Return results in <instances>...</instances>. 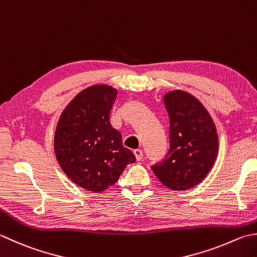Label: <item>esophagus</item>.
Returning <instances> with one entry per match:
<instances>
[{
    "label": "esophagus",
    "mask_w": 257,
    "mask_h": 257,
    "mask_svg": "<svg viewBox=\"0 0 257 257\" xmlns=\"http://www.w3.org/2000/svg\"><path fill=\"white\" fill-rule=\"evenodd\" d=\"M134 154H135V156H136V159H137V160H142V159H143V157H144V153H143V150H140V149H136V150H134Z\"/></svg>",
    "instance_id": "1"
}]
</instances>
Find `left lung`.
Returning <instances> with one entry per match:
<instances>
[{
    "instance_id": "left-lung-1",
    "label": "left lung",
    "mask_w": 257,
    "mask_h": 257,
    "mask_svg": "<svg viewBox=\"0 0 257 257\" xmlns=\"http://www.w3.org/2000/svg\"><path fill=\"white\" fill-rule=\"evenodd\" d=\"M164 103L169 117V149L152 169L170 189L192 188L205 178L217 157L215 124L204 105L187 92L170 91Z\"/></svg>"
}]
</instances>
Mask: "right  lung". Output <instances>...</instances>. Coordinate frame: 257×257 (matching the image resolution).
I'll return each mask as SVG.
<instances>
[{"label":"right lung","instance_id":"right-lung-1","mask_svg":"<svg viewBox=\"0 0 257 257\" xmlns=\"http://www.w3.org/2000/svg\"><path fill=\"white\" fill-rule=\"evenodd\" d=\"M117 90L92 85L75 95L63 110L54 135L59 165L74 184L90 192H103L136 162L122 146L121 134L110 123Z\"/></svg>","mask_w":257,"mask_h":257}]
</instances>
